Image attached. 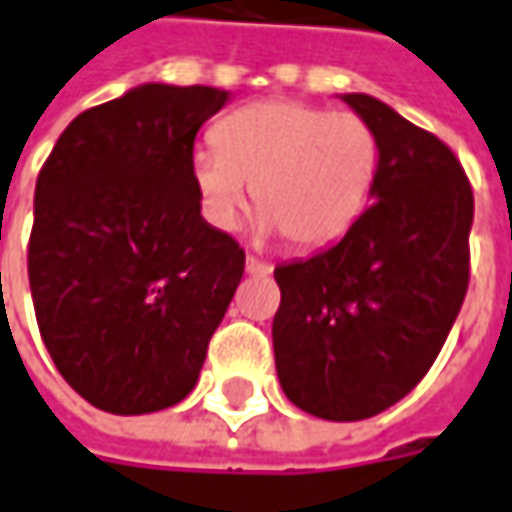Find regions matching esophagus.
Segmentation results:
<instances>
[{
  "label": "esophagus",
  "instance_id": "1",
  "mask_svg": "<svg viewBox=\"0 0 512 512\" xmlns=\"http://www.w3.org/2000/svg\"><path fill=\"white\" fill-rule=\"evenodd\" d=\"M246 271H249V274H269L271 266L269 263H263V260H257V257H246Z\"/></svg>",
  "mask_w": 512,
  "mask_h": 512
}]
</instances>
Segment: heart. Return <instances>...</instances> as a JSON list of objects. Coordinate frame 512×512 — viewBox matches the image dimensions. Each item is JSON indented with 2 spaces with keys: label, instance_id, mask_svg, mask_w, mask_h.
<instances>
[{
  "label": "heart",
  "instance_id": "obj_1",
  "mask_svg": "<svg viewBox=\"0 0 512 512\" xmlns=\"http://www.w3.org/2000/svg\"><path fill=\"white\" fill-rule=\"evenodd\" d=\"M215 151H196L190 176L204 221L232 232L246 210L257 229L297 249L339 241L361 218L381 168V142L353 111L263 100L229 111L212 128Z\"/></svg>",
  "mask_w": 512,
  "mask_h": 512
}]
</instances>
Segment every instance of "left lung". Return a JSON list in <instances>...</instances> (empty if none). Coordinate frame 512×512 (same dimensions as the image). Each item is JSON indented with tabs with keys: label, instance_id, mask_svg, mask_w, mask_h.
I'll return each mask as SVG.
<instances>
[{
	"label": "left lung",
	"instance_id": "left-lung-1",
	"mask_svg": "<svg viewBox=\"0 0 512 512\" xmlns=\"http://www.w3.org/2000/svg\"><path fill=\"white\" fill-rule=\"evenodd\" d=\"M381 142L373 204L342 241L280 263L271 339L285 398L364 420L429 373L468 291L474 193L446 142L370 95H342Z\"/></svg>",
	"mask_w": 512,
	"mask_h": 512
}]
</instances>
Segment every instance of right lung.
<instances>
[{
    "label": "right lung",
    "mask_w": 512,
    "mask_h": 512,
    "mask_svg": "<svg viewBox=\"0 0 512 512\" xmlns=\"http://www.w3.org/2000/svg\"><path fill=\"white\" fill-rule=\"evenodd\" d=\"M212 86L142 83L83 111L38 173L27 274L64 381L111 415H148L196 387L246 255L201 218L190 176Z\"/></svg>",
    "instance_id": "1"
}]
</instances>
